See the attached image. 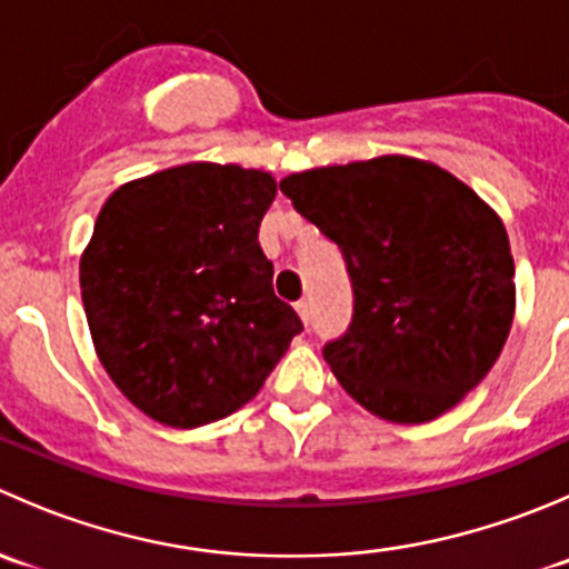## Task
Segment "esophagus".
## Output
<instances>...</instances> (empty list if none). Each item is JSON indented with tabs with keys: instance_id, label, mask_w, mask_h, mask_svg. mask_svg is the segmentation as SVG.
Segmentation results:
<instances>
[{
	"instance_id": "1",
	"label": "esophagus",
	"mask_w": 569,
	"mask_h": 569,
	"mask_svg": "<svg viewBox=\"0 0 569 569\" xmlns=\"http://www.w3.org/2000/svg\"><path fill=\"white\" fill-rule=\"evenodd\" d=\"M297 313H300V319L306 321V325H311V300L297 302Z\"/></svg>"
}]
</instances>
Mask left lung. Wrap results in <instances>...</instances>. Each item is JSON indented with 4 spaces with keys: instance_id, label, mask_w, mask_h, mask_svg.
<instances>
[{
    "instance_id": "obj_1",
    "label": "left lung",
    "mask_w": 569,
    "mask_h": 569,
    "mask_svg": "<svg viewBox=\"0 0 569 569\" xmlns=\"http://www.w3.org/2000/svg\"><path fill=\"white\" fill-rule=\"evenodd\" d=\"M280 192L347 261L352 321L321 349L343 391L421 423L485 380L512 327L515 261L473 189L438 164L380 157L295 173Z\"/></svg>"
}]
</instances>
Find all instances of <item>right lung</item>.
<instances>
[{"instance_id":"obj_1","label":"right lung","mask_w":569,"mask_h":569,"mask_svg":"<svg viewBox=\"0 0 569 569\" xmlns=\"http://www.w3.org/2000/svg\"><path fill=\"white\" fill-rule=\"evenodd\" d=\"M278 183L192 162L109 194L79 263L107 375L176 429L231 416L261 391L302 319L272 289L258 226Z\"/></svg>"}]
</instances>
